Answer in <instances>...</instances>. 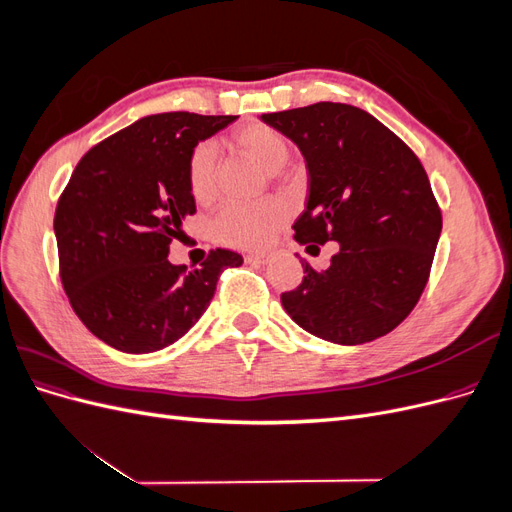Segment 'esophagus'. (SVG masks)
<instances>
[{"mask_svg":"<svg viewBox=\"0 0 512 512\" xmlns=\"http://www.w3.org/2000/svg\"><path fill=\"white\" fill-rule=\"evenodd\" d=\"M245 262H250V265H267L269 256H265V254H247Z\"/></svg>","mask_w":512,"mask_h":512,"instance_id":"34e87169","label":"esophagus"}]
</instances>
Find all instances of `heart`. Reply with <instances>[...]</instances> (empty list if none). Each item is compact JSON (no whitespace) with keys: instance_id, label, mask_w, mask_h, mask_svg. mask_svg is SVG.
<instances>
[{"instance_id":"heart-1","label":"heart","mask_w":512,"mask_h":512,"mask_svg":"<svg viewBox=\"0 0 512 512\" xmlns=\"http://www.w3.org/2000/svg\"><path fill=\"white\" fill-rule=\"evenodd\" d=\"M228 143L269 170H280L290 158L288 138L267 123H247L230 134ZM188 190L196 203H209L218 190V164L215 149L207 143L192 149L188 158ZM286 218L277 200L258 203H228L213 220V235L220 243L239 250H260Z\"/></svg>"}]
</instances>
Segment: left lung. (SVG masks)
Returning a JSON list of instances; mask_svg holds the SVG:
<instances>
[{
    "mask_svg": "<svg viewBox=\"0 0 512 512\" xmlns=\"http://www.w3.org/2000/svg\"><path fill=\"white\" fill-rule=\"evenodd\" d=\"M260 121L299 147L309 175L294 241H335L327 271L303 262V282L282 294L301 329L359 346L391 333L421 299L442 232L423 164L374 115L318 102Z\"/></svg>",
    "mask_w": 512,
    "mask_h": 512,
    "instance_id": "obj_1",
    "label": "left lung"
}]
</instances>
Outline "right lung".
I'll list each match as a JSON object with an SVG mask.
<instances>
[{"mask_svg":"<svg viewBox=\"0 0 512 512\" xmlns=\"http://www.w3.org/2000/svg\"><path fill=\"white\" fill-rule=\"evenodd\" d=\"M235 115L160 113L91 147L55 211L61 284L85 327L104 344L147 354L175 344L209 307L220 273L241 267L213 250L198 269L168 260L181 220L196 213L188 190L192 149Z\"/></svg>","mask_w":512,"mask_h":512,"instance_id":"add662e5","label":"right lung"}]
</instances>
